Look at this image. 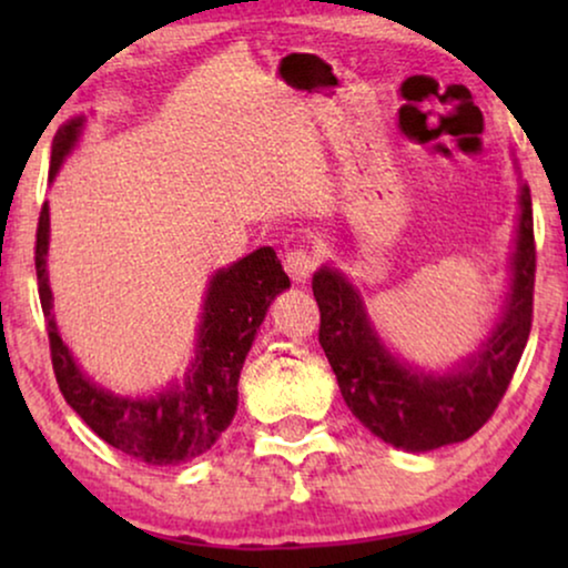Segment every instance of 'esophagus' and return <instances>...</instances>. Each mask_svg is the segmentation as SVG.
Instances as JSON below:
<instances>
[{
    "label": "esophagus",
    "mask_w": 568,
    "mask_h": 568,
    "mask_svg": "<svg viewBox=\"0 0 568 568\" xmlns=\"http://www.w3.org/2000/svg\"><path fill=\"white\" fill-rule=\"evenodd\" d=\"M317 266V258L307 247H292L290 253L284 255V271L292 276V282L305 284L310 274H313Z\"/></svg>",
    "instance_id": "obj_1"
}]
</instances>
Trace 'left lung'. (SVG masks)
Instances as JSON below:
<instances>
[{
    "label": "left lung",
    "mask_w": 568,
    "mask_h": 568,
    "mask_svg": "<svg viewBox=\"0 0 568 568\" xmlns=\"http://www.w3.org/2000/svg\"><path fill=\"white\" fill-rule=\"evenodd\" d=\"M535 237L532 199L519 183L509 292L494 328L453 369L434 372L403 362L379 338L362 294L338 268L313 276L321 307V346L336 372L352 414L387 445L406 453L455 445L473 437L499 406L525 352L532 325Z\"/></svg>",
    "instance_id": "left-lung-1"
}]
</instances>
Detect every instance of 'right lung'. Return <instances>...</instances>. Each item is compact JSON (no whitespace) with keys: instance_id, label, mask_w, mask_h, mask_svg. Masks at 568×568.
<instances>
[{"instance_id":"add662e5","label":"right lung","mask_w":568,"mask_h":568,"mask_svg":"<svg viewBox=\"0 0 568 568\" xmlns=\"http://www.w3.org/2000/svg\"><path fill=\"white\" fill-rule=\"evenodd\" d=\"M84 121V115H74L59 126L51 146V181L80 142ZM49 204H43L36 235V274L53 372L64 400L100 439L139 463L178 465L212 449L237 410L240 369L255 333L276 294L290 290V276L274 247H258L209 278L196 354L181 379L154 395H119L84 375L61 341L49 284Z\"/></svg>"}]
</instances>
